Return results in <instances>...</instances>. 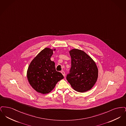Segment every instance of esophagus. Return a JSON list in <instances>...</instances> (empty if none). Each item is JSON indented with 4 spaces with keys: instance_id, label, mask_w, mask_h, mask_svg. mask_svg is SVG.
Masks as SVG:
<instances>
[{
    "instance_id": "1",
    "label": "esophagus",
    "mask_w": 126,
    "mask_h": 126,
    "mask_svg": "<svg viewBox=\"0 0 126 126\" xmlns=\"http://www.w3.org/2000/svg\"><path fill=\"white\" fill-rule=\"evenodd\" d=\"M61 74L63 75V76L64 77H65V72H64V71H61Z\"/></svg>"
}]
</instances>
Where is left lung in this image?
I'll use <instances>...</instances> for the list:
<instances>
[{
	"label": "left lung",
	"mask_w": 126,
	"mask_h": 126,
	"mask_svg": "<svg viewBox=\"0 0 126 126\" xmlns=\"http://www.w3.org/2000/svg\"><path fill=\"white\" fill-rule=\"evenodd\" d=\"M71 58V67L66 79L74 90L84 93L91 90L96 83L98 69L94 61L81 49L69 51Z\"/></svg>",
	"instance_id": "left-lung-1"
}]
</instances>
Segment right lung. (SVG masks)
Here are the masks:
<instances>
[{
	"mask_svg": "<svg viewBox=\"0 0 126 126\" xmlns=\"http://www.w3.org/2000/svg\"><path fill=\"white\" fill-rule=\"evenodd\" d=\"M56 48H45L31 62L27 71V78L32 88L37 92L46 94L55 88L57 83L64 78L56 70L55 62L50 60Z\"/></svg>",
	"mask_w": 126,
	"mask_h": 126,
	"instance_id": "obj_1",
	"label": "right lung"
}]
</instances>
